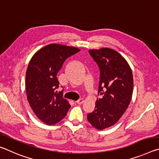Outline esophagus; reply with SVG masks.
Returning a JSON list of instances; mask_svg holds the SVG:
<instances>
[{"instance_id":"esophagus-1","label":"esophagus","mask_w":159,"mask_h":159,"mask_svg":"<svg viewBox=\"0 0 159 159\" xmlns=\"http://www.w3.org/2000/svg\"><path fill=\"white\" fill-rule=\"evenodd\" d=\"M83 102H84V99H83V98H80V99H79V100L76 102V103L78 104H81L83 103Z\"/></svg>"}]
</instances>
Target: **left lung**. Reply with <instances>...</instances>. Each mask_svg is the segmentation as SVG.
I'll return each mask as SVG.
<instances>
[{
  "instance_id": "8db88e82",
  "label": "left lung",
  "mask_w": 159,
  "mask_h": 159,
  "mask_svg": "<svg viewBox=\"0 0 159 159\" xmlns=\"http://www.w3.org/2000/svg\"><path fill=\"white\" fill-rule=\"evenodd\" d=\"M88 52L100 71L101 98L87 118L93 127L103 130L114 125L128 109L133 91V73L127 61L114 50L104 48Z\"/></svg>"
}]
</instances>
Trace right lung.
<instances>
[{
	"label": "right lung",
	"instance_id": "1",
	"mask_svg": "<svg viewBox=\"0 0 159 159\" xmlns=\"http://www.w3.org/2000/svg\"><path fill=\"white\" fill-rule=\"evenodd\" d=\"M74 47L50 44L41 48L31 59L26 73V92L35 114L47 125H53L66 116L71 107L57 92V74L67 58L79 52Z\"/></svg>",
	"mask_w": 159,
	"mask_h": 159
}]
</instances>
